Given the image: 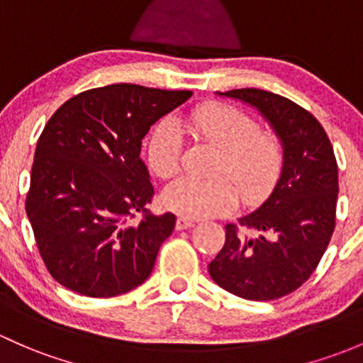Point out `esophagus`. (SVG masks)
<instances>
[{
  "label": "esophagus",
  "instance_id": "obj_1",
  "mask_svg": "<svg viewBox=\"0 0 363 363\" xmlns=\"http://www.w3.org/2000/svg\"><path fill=\"white\" fill-rule=\"evenodd\" d=\"M194 220H190L189 216H178L177 218V229L183 230V229H189V227H194Z\"/></svg>",
  "mask_w": 363,
  "mask_h": 363
}]
</instances>
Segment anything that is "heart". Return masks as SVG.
I'll return each instance as SVG.
<instances>
[{
    "label": "heart",
    "instance_id": "heart-1",
    "mask_svg": "<svg viewBox=\"0 0 363 363\" xmlns=\"http://www.w3.org/2000/svg\"><path fill=\"white\" fill-rule=\"evenodd\" d=\"M218 150L209 178L182 177L166 186L164 204L192 218L223 215L238 204H257L269 196L283 169V145L274 134L260 130L259 122L230 104L209 103L194 108L183 124L160 118L147 141L148 166L157 177L180 171L185 138Z\"/></svg>",
    "mask_w": 363,
    "mask_h": 363
}]
</instances>
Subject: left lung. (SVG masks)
Masks as SVG:
<instances>
[{
  "label": "left lung",
  "instance_id": "1",
  "mask_svg": "<svg viewBox=\"0 0 363 363\" xmlns=\"http://www.w3.org/2000/svg\"><path fill=\"white\" fill-rule=\"evenodd\" d=\"M255 106L283 145V169L257 211L225 225L208 265L218 286L248 301L292 294L320 264L335 227L337 162L321 124L294 101L260 89L218 92Z\"/></svg>",
  "mask_w": 363,
  "mask_h": 363
}]
</instances>
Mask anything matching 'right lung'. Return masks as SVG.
<instances>
[{"mask_svg":"<svg viewBox=\"0 0 363 363\" xmlns=\"http://www.w3.org/2000/svg\"><path fill=\"white\" fill-rule=\"evenodd\" d=\"M190 96L113 84L73 96L47 122L26 213L45 267L71 292L115 297L150 276L177 216L147 208L154 186L141 140Z\"/></svg>","mask_w":363,"mask_h":363,"instance_id":"obj_1","label":"right lung"}]
</instances>
